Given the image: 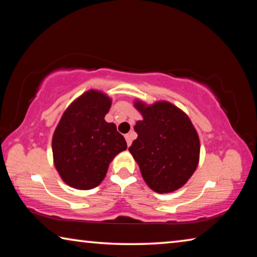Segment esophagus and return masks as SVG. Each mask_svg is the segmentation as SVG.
I'll return each mask as SVG.
<instances>
[{"instance_id": "obj_1", "label": "esophagus", "mask_w": 257, "mask_h": 257, "mask_svg": "<svg viewBox=\"0 0 257 257\" xmlns=\"http://www.w3.org/2000/svg\"><path fill=\"white\" fill-rule=\"evenodd\" d=\"M124 138H125V142H127V145L128 146H130L132 145V142H133V139H134V135L130 133V134H127L124 136Z\"/></svg>"}]
</instances>
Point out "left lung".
<instances>
[{"mask_svg": "<svg viewBox=\"0 0 257 257\" xmlns=\"http://www.w3.org/2000/svg\"><path fill=\"white\" fill-rule=\"evenodd\" d=\"M142 113L134 129L137 139L129 152L137 161L142 176L156 193H171L184 186L196 170L199 139L184 112L168 102L145 105L135 103Z\"/></svg>", "mask_w": 257, "mask_h": 257, "instance_id": "left-lung-1", "label": "left lung"}]
</instances>
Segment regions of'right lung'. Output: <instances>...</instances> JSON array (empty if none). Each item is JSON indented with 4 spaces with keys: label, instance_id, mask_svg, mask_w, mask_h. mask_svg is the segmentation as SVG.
<instances>
[{
    "label": "right lung",
    "instance_id": "add662e5",
    "mask_svg": "<svg viewBox=\"0 0 257 257\" xmlns=\"http://www.w3.org/2000/svg\"><path fill=\"white\" fill-rule=\"evenodd\" d=\"M110 107L106 95L89 90L67 108L55 129L52 139L55 168L73 188L98 186L112 159L127 149L115 124L104 120Z\"/></svg>",
    "mask_w": 257,
    "mask_h": 257
}]
</instances>
